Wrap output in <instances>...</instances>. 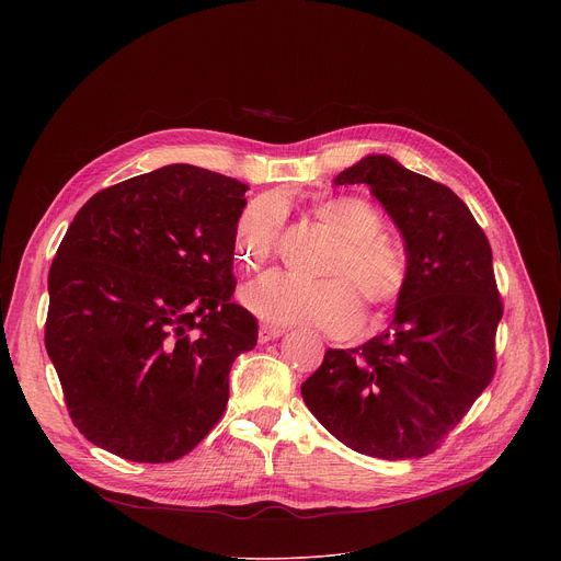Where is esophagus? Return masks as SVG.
<instances>
[{"mask_svg": "<svg viewBox=\"0 0 561 561\" xmlns=\"http://www.w3.org/2000/svg\"><path fill=\"white\" fill-rule=\"evenodd\" d=\"M286 331L279 329V327H273V324H262L260 327V342L266 344V342H273L277 337H282Z\"/></svg>", "mask_w": 561, "mask_h": 561, "instance_id": "34e87169", "label": "esophagus"}]
</instances>
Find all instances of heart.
Instances as JSON below:
<instances>
[{
  "label": "heart",
  "mask_w": 561,
  "mask_h": 561,
  "mask_svg": "<svg viewBox=\"0 0 561 561\" xmlns=\"http://www.w3.org/2000/svg\"><path fill=\"white\" fill-rule=\"evenodd\" d=\"M314 219L335 244L319 282H299L284 273H266L242 290L244 306L273 324H310L346 335L362 322L381 319L404 297L411 279L407 253L388 234L377 208L364 197L335 195L312 204ZM286 206L277 195H260L237 215L232 249L237 262L260 268L277 255Z\"/></svg>",
  "instance_id": "heart-1"
}]
</instances>
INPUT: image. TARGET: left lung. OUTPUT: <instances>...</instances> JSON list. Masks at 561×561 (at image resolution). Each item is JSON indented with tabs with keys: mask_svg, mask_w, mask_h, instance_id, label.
Segmentation results:
<instances>
[{
	"mask_svg": "<svg viewBox=\"0 0 561 561\" xmlns=\"http://www.w3.org/2000/svg\"><path fill=\"white\" fill-rule=\"evenodd\" d=\"M335 184L370 186L404 237L411 279L388 331L357 348H329L301 397L348 448L420 459L442 446L495 377L504 304L493 251L448 186L386 154H368Z\"/></svg>",
	"mask_w": 561,
	"mask_h": 561,
	"instance_id": "1",
	"label": "left lung"
}]
</instances>
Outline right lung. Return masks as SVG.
I'll return each mask as SVG.
<instances>
[{"label":"right lung","instance_id":"obj_1","mask_svg":"<svg viewBox=\"0 0 561 561\" xmlns=\"http://www.w3.org/2000/svg\"><path fill=\"white\" fill-rule=\"evenodd\" d=\"M247 184L173 164L95 193L48 273L44 342L72 424L130 461L191 453L257 344L234 304L232 230Z\"/></svg>","mask_w":561,"mask_h":561}]
</instances>
